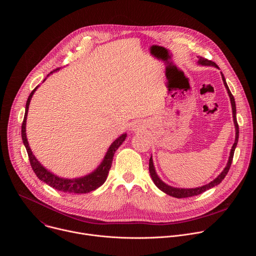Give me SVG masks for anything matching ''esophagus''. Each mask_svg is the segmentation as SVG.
<instances>
[{"label":"esophagus","instance_id":"esophagus-1","mask_svg":"<svg viewBox=\"0 0 256 256\" xmlns=\"http://www.w3.org/2000/svg\"><path fill=\"white\" fill-rule=\"evenodd\" d=\"M142 128H144V126H142V124L140 122H134L132 124V130H142Z\"/></svg>","mask_w":256,"mask_h":256}]
</instances>
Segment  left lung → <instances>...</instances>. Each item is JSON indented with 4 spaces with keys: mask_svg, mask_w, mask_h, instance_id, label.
<instances>
[{
    "mask_svg": "<svg viewBox=\"0 0 256 256\" xmlns=\"http://www.w3.org/2000/svg\"><path fill=\"white\" fill-rule=\"evenodd\" d=\"M198 64H202V66H214V68H218V66L212 62V60H208L206 58H204L202 56H198ZM222 79H223V82H224V85L228 91V94H229V97H230V100H231V105H232V112H233V120H234V124H235V130H236V136H235V142L232 146V149H231V152H230V156H229V160H228V163L226 165V167L224 168V170L220 173V175H218L216 178H214L212 181H210V184L204 186H200V188H173V186H170L166 184H164V182L159 178V176L157 175L156 173V170H155V167H154V163H153V159H152V156L150 158V161H149V171H150V175L152 177V180L154 181L155 186L161 190L163 192L167 194L168 196H174V198H190V196H198V194H200L202 192H204L206 190L220 184L222 180L226 177L227 173L229 172V169L231 167V164H232V161H233V156H234V151L236 149V146H237V142H238V138H239V126H238V122H237V118H236V104H235V99H234V96L232 95L227 83H226V80H225V77L224 75L222 74Z\"/></svg>",
    "mask_w": 256,
    "mask_h": 256,
    "instance_id": "obj_1",
    "label": "left lung"
}]
</instances>
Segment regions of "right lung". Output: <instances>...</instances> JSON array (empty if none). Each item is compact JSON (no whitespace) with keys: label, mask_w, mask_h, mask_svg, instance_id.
<instances>
[{"label":"right lung","mask_w":256,"mask_h":256,"mask_svg":"<svg viewBox=\"0 0 256 256\" xmlns=\"http://www.w3.org/2000/svg\"><path fill=\"white\" fill-rule=\"evenodd\" d=\"M60 68L54 70L52 72H50V74H52L54 72H56ZM44 81H46V79ZM38 88V86H36V88H34V90L30 93V95L27 99L26 106H25L24 120H23L22 126H21V136H22L23 144L26 148V151H27V154L29 157V161H30V165H31L34 173L42 181L46 182V184H48L50 188H52L56 190H60V192H68V194H88L92 190H97L105 182L108 172H109V169H110L112 164L114 153L116 152V150L120 147V144L126 140V134H122L110 144V147L108 148V151L106 152V155L104 156V159L101 162V164L90 174L83 176V177L74 178V179L62 178V177L54 175V173H52L50 171L46 169L38 162V160L35 158V156L32 154V151L29 147V144H28L27 136H26V118H27V114H28V108H29L30 100Z\"/></svg>","instance_id":"1"}]
</instances>
